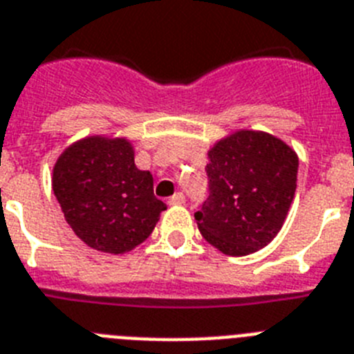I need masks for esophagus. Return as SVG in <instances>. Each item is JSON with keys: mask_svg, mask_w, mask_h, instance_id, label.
I'll use <instances>...</instances> for the list:
<instances>
[{"mask_svg": "<svg viewBox=\"0 0 354 354\" xmlns=\"http://www.w3.org/2000/svg\"><path fill=\"white\" fill-rule=\"evenodd\" d=\"M183 203H185V196L181 194V192H176L173 198L169 199V205H171V207H178V205H183Z\"/></svg>", "mask_w": 354, "mask_h": 354, "instance_id": "34e87169", "label": "esophagus"}]
</instances>
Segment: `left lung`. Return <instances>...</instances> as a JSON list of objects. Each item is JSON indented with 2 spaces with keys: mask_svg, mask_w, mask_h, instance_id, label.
<instances>
[{
  "mask_svg": "<svg viewBox=\"0 0 354 354\" xmlns=\"http://www.w3.org/2000/svg\"><path fill=\"white\" fill-rule=\"evenodd\" d=\"M297 153L274 135L236 130L208 149L210 196L194 214L203 239L228 257L269 244L297 187Z\"/></svg>",
  "mask_w": 354,
  "mask_h": 354,
  "instance_id": "1",
  "label": "left lung"
}]
</instances>
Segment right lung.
Returning <instances> with one entry per match:
<instances>
[{
  "instance_id": "1",
  "label": "right lung",
  "mask_w": 354,
  "mask_h": 354,
  "mask_svg": "<svg viewBox=\"0 0 354 354\" xmlns=\"http://www.w3.org/2000/svg\"><path fill=\"white\" fill-rule=\"evenodd\" d=\"M51 185L76 236L101 253L122 254L142 244L167 208L153 194L151 173L135 165L126 137L73 142L55 162Z\"/></svg>"
}]
</instances>
